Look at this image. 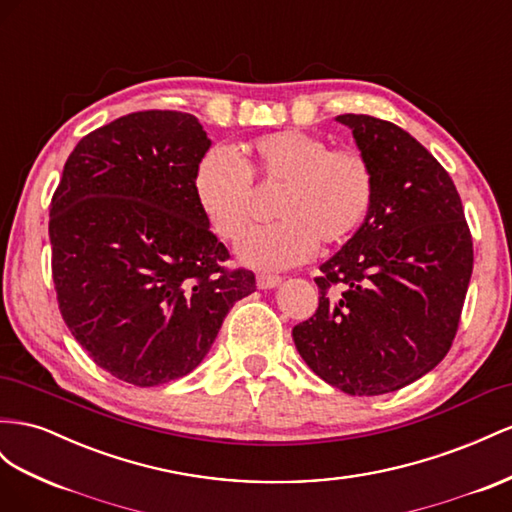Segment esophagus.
<instances>
[{"label":"esophagus","instance_id":"esophagus-1","mask_svg":"<svg viewBox=\"0 0 512 512\" xmlns=\"http://www.w3.org/2000/svg\"><path fill=\"white\" fill-rule=\"evenodd\" d=\"M256 284H258V288H262V290H269V288H278L280 284H282V278H278V275H258L256 278Z\"/></svg>","mask_w":512,"mask_h":512}]
</instances>
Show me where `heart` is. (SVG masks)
I'll return each instance as SVG.
<instances>
[{
    "label": "heart",
    "mask_w": 512,
    "mask_h": 512,
    "mask_svg": "<svg viewBox=\"0 0 512 512\" xmlns=\"http://www.w3.org/2000/svg\"><path fill=\"white\" fill-rule=\"evenodd\" d=\"M258 189H278V224L245 234L237 252L245 265L267 271L306 262L319 241L338 245L364 224L375 200V174L355 148H331L319 135L280 131L243 148L239 161L224 148L206 153L193 191L206 222L226 241L250 226Z\"/></svg>",
    "instance_id": "1"
}]
</instances>
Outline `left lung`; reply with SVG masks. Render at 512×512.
<instances>
[{
  "instance_id": "obj_1",
  "label": "left lung",
  "mask_w": 512,
  "mask_h": 512,
  "mask_svg": "<svg viewBox=\"0 0 512 512\" xmlns=\"http://www.w3.org/2000/svg\"><path fill=\"white\" fill-rule=\"evenodd\" d=\"M336 120L370 163L375 200L321 265L319 310L295 325L293 340L329 385L379 396L418 381L450 351L472 278V234L452 178L416 137L366 114Z\"/></svg>"
}]
</instances>
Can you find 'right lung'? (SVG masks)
<instances>
[{
  "mask_svg": "<svg viewBox=\"0 0 512 512\" xmlns=\"http://www.w3.org/2000/svg\"><path fill=\"white\" fill-rule=\"evenodd\" d=\"M209 148L191 114L122 116L75 146L53 193L62 319L96 366L140 388L189 375L256 290L252 271L224 269L228 250L193 191Z\"/></svg>",
  "mask_w": 512,
  "mask_h": 512,
  "instance_id": "add662e5",
  "label": "right lung"
}]
</instances>
